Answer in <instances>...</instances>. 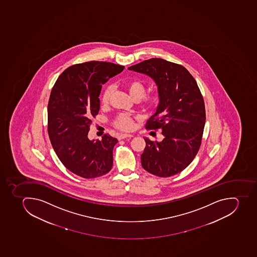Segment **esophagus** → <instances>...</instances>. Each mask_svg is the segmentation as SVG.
I'll return each instance as SVG.
<instances>
[{
    "label": "esophagus",
    "mask_w": 257,
    "mask_h": 257,
    "mask_svg": "<svg viewBox=\"0 0 257 257\" xmlns=\"http://www.w3.org/2000/svg\"><path fill=\"white\" fill-rule=\"evenodd\" d=\"M132 137H134L133 136V135H131V134H120V135H119V136H118V139H119V140H121V139H125V138H132Z\"/></svg>",
    "instance_id": "obj_1"
}]
</instances>
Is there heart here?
Listing matches in <instances>:
<instances>
[{"mask_svg":"<svg viewBox=\"0 0 257 257\" xmlns=\"http://www.w3.org/2000/svg\"><path fill=\"white\" fill-rule=\"evenodd\" d=\"M127 88L130 95L134 100L143 99L147 93L146 86L139 80H132L130 82L127 83ZM111 92H112V87L107 86L106 89H104L101 94V103L105 105L109 102ZM160 102V95L158 94L154 95L152 97L146 100V105L149 109L157 107ZM113 125L119 130H123V131H130L134 127V119L130 114H127V113H121L114 118L113 120Z\"/></svg>","mask_w":257,"mask_h":257,"instance_id":"heart-1","label":"heart"}]
</instances>
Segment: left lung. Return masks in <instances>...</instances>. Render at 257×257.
Here are the masks:
<instances>
[{"label": "left lung", "mask_w": 257, "mask_h": 257, "mask_svg": "<svg viewBox=\"0 0 257 257\" xmlns=\"http://www.w3.org/2000/svg\"><path fill=\"white\" fill-rule=\"evenodd\" d=\"M127 69L152 78L160 97L146 128L161 130L164 139L154 143L144 138L143 168L161 177L181 173L196 156L204 130V101L196 80L183 66L162 58H151Z\"/></svg>", "instance_id": "obj_1"}]
</instances>
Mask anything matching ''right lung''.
Masks as SVG:
<instances>
[{
    "mask_svg": "<svg viewBox=\"0 0 257 257\" xmlns=\"http://www.w3.org/2000/svg\"><path fill=\"white\" fill-rule=\"evenodd\" d=\"M124 67L91 61L73 65L58 76L48 103V134L55 153L71 173L90 179L110 172L118 143L109 134L88 138L91 118L98 114L101 85Z\"/></svg>",
    "mask_w": 257,
    "mask_h": 257,
    "instance_id": "right-lung-1",
    "label": "right lung"
}]
</instances>
